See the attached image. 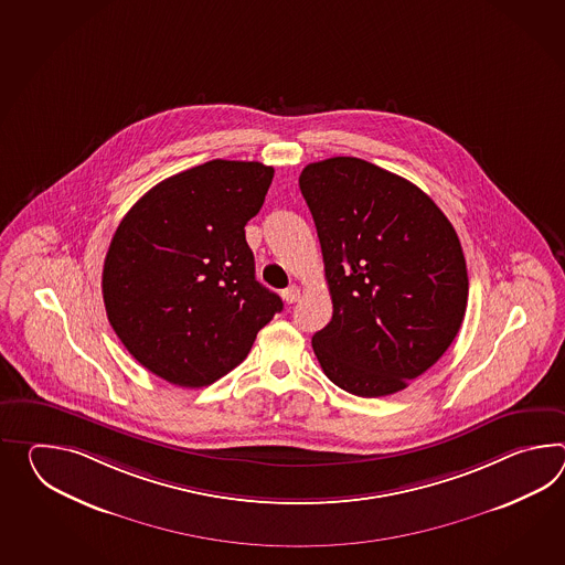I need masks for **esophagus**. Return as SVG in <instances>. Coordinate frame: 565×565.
<instances>
[{"label": "esophagus", "mask_w": 565, "mask_h": 565, "mask_svg": "<svg viewBox=\"0 0 565 565\" xmlns=\"http://www.w3.org/2000/svg\"><path fill=\"white\" fill-rule=\"evenodd\" d=\"M301 291L298 286H289V288L284 289L281 291V298L286 303H296V301L300 300Z\"/></svg>", "instance_id": "1"}]
</instances>
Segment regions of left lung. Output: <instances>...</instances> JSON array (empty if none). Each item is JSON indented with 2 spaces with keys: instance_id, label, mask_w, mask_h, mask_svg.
<instances>
[{
  "instance_id": "1",
  "label": "left lung",
  "mask_w": 565,
  "mask_h": 565,
  "mask_svg": "<svg viewBox=\"0 0 565 565\" xmlns=\"http://www.w3.org/2000/svg\"><path fill=\"white\" fill-rule=\"evenodd\" d=\"M300 190L332 296V320L312 337L318 363L359 397L405 390L462 327L460 238L424 190L359 158L308 163Z\"/></svg>"
}]
</instances>
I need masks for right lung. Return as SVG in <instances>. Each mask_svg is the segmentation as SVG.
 Returning a JSON list of instances; mask_svg holds the SVG:
<instances>
[{
  "instance_id": "right-lung-1",
  "label": "right lung",
  "mask_w": 565,
  "mask_h": 565,
  "mask_svg": "<svg viewBox=\"0 0 565 565\" xmlns=\"http://www.w3.org/2000/svg\"><path fill=\"white\" fill-rule=\"evenodd\" d=\"M271 180V166L211 160L156 184L117 226L103 301L115 334L153 375L206 387L281 312V298L255 279L245 238Z\"/></svg>"
}]
</instances>
